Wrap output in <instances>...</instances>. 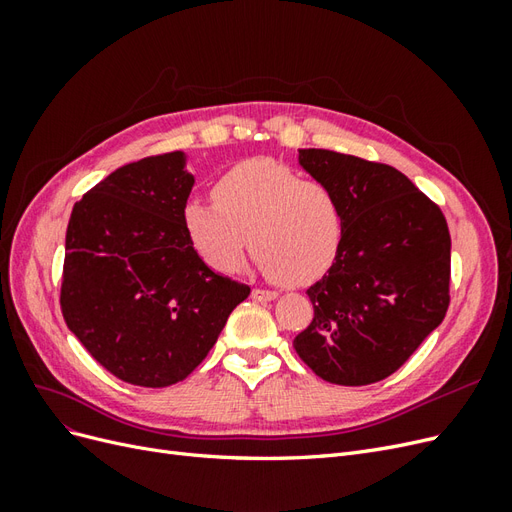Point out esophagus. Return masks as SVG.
I'll use <instances>...</instances> for the list:
<instances>
[{
	"mask_svg": "<svg viewBox=\"0 0 512 512\" xmlns=\"http://www.w3.org/2000/svg\"><path fill=\"white\" fill-rule=\"evenodd\" d=\"M252 297H254L256 301H273V299H277V292H275V290L254 288V290H252Z\"/></svg>",
	"mask_w": 512,
	"mask_h": 512,
	"instance_id": "1",
	"label": "esophagus"
}]
</instances>
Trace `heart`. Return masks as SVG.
Listing matches in <instances>:
<instances>
[{
    "instance_id": "heart-1",
    "label": "heart",
    "mask_w": 512,
    "mask_h": 512,
    "mask_svg": "<svg viewBox=\"0 0 512 512\" xmlns=\"http://www.w3.org/2000/svg\"><path fill=\"white\" fill-rule=\"evenodd\" d=\"M213 203L192 200L183 224L209 267L237 273L245 254L284 284H305L327 271L342 247L344 211L327 185L273 160H247L215 181Z\"/></svg>"
}]
</instances>
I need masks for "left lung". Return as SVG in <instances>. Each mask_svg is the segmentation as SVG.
Wrapping results in <instances>:
<instances>
[{
    "label": "left lung",
    "instance_id": "obj_1",
    "mask_svg": "<svg viewBox=\"0 0 512 512\" xmlns=\"http://www.w3.org/2000/svg\"><path fill=\"white\" fill-rule=\"evenodd\" d=\"M299 164L337 196L344 239L331 269L307 288L314 320L292 346L327 382L384 380L446 316V220L393 166L329 149H299Z\"/></svg>",
    "mask_w": 512,
    "mask_h": 512
}]
</instances>
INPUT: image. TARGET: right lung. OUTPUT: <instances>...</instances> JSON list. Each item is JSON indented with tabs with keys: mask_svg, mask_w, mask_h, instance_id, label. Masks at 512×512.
I'll return each instance as SVG.
<instances>
[{
	"mask_svg": "<svg viewBox=\"0 0 512 512\" xmlns=\"http://www.w3.org/2000/svg\"><path fill=\"white\" fill-rule=\"evenodd\" d=\"M192 188L188 153L173 151L117 168L72 209L61 312L123 382L188 378L250 294L194 250L183 224Z\"/></svg>",
	"mask_w": 512,
	"mask_h": 512,
	"instance_id": "1",
	"label": "right lung"
}]
</instances>
